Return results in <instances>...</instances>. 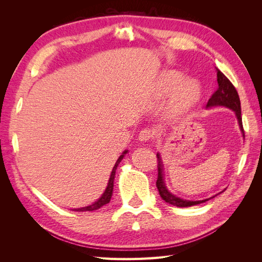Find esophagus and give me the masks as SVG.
Instances as JSON below:
<instances>
[{
	"instance_id": "esophagus-1",
	"label": "esophagus",
	"mask_w": 262,
	"mask_h": 262,
	"mask_svg": "<svg viewBox=\"0 0 262 262\" xmlns=\"http://www.w3.org/2000/svg\"><path fill=\"white\" fill-rule=\"evenodd\" d=\"M153 137H154V131L152 129L146 128V129H143L140 132L139 140L141 142H147L150 139H153Z\"/></svg>"
}]
</instances>
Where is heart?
I'll return each mask as SVG.
<instances>
[{"instance_id":"1","label":"heart","mask_w":262,"mask_h":262,"mask_svg":"<svg viewBox=\"0 0 262 262\" xmlns=\"http://www.w3.org/2000/svg\"><path fill=\"white\" fill-rule=\"evenodd\" d=\"M155 102L170 95L167 110L172 116L180 115L194 106L201 97L199 83L175 70H166L158 75L150 92Z\"/></svg>"}]
</instances>
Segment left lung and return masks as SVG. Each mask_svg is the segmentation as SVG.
Returning <instances> with one entry per match:
<instances>
[{
    "mask_svg": "<svg viewBox=\"0 0 262 262\" xmlns=\"http://www.w3.org/2000/svg\"><path fill=\"white\" fill-rule=\"evenodd\" d=\"M216 76H217L219 87H217L216 92L214 93L212 95V97L209 99L208 104H207V108L226 107V108L232 109L236 115L237 121H238V124H239V129L243 133V137H245L244 129H243V122H242V110H241V100H239L238 93H237L234 85L229 82L228 78L223 73H222L219 69H216ZM156 156H157V161H158V165H157L158 177H157V181H156V187L158 189V192H160V195L162 196V199L165 202H167L171 205H175V207L187 208V207H192V205L203 203L205 201H209L210 199H212V198L215 196V195H213V196L208 198V199H204V200L192 201V200L181 199V198L172 194L167 189V187H166V184H165L164 164H163L161 154L157 153ZM222 192H220V193H222Z\"/></svg>",
    "mask_w": 262,
    "mask_h": 262,
    "instance_id": "1",
    "label": "left lung"
}]
</instances>
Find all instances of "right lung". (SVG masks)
<instances>
[{"label": "right lung", "mask_w": 262, "mask_h": 262, "mask_svg": "<svg viewBox=\"0 0 262 262\" xmlns=\"http://www.w3.org/2000/svg\"><path fill=\"white\" fill-rule=\"evenodd\" d=\"M128 153V149H125L124 152L119 156V158L117 160L114 168L112 170V173H110V177H109V180H108V185L105 189L104 193L101 194V196L99 198V199L97 201H95L94 203L87 205V207H83V208H78V209H73L72 211H76V212H84V211H95V210H98L100 209L101 207H104L105 204L109 203L110 199H112V195H113V191H114V181H115V175H116V170H117V167L118 165L120 164V162L123 160V157L125 156V154Z\"/></svg>", "instance_id": "obj_1"}]
</instances>
